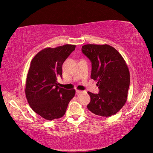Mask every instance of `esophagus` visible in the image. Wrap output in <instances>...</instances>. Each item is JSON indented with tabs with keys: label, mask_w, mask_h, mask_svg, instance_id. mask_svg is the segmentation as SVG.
Instances as JSON below:
<instances>
[{
	"label": "esophagus",
	"mask_w": 153,
	"mask_h": 153,
	"mask_svg": "<svg viewBox=\"0 0 153 153\" xmlns=\"http://www.w3.org/2000/svg\"><path fill=\"white\" fill-rule=\"evenodd\" d=\"M84 91H81V90H76V93H83Z\"/></svg>",
	"instance_id": "34e87169"
}]
</instances>
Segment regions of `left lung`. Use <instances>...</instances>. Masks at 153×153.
I'll return each instance as SVG.
<instances>
[{
  "label": "left lung",
  "instance_id": "obj_1",
  "mask_svg": "<svg viewBox=\"0 0 153 153\" xmlns=\"http://www.w3.org/2000/svg\"><path fill=\"white\" fill-rule=\"evenodd\" d=\"M82 53L92 63L91 78L97 81L99 93L87 92V108L96 115L112 116L124 106L130 82L128 67L118 51L108 45H83Z\"/></svg>",
  "mask_w": 153,
  "mask_h": 153
}]
</instances>
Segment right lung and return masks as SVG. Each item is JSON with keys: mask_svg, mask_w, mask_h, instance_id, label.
Here are the masks:
<instances>
[{"mask_svg": "<svg viewBox=\"0 0 153 153\" xmlns=\"http://www.w3.org/2000/svg\"><path fill=\"white\" fill-rule=\"evenodd\" d=\"M76 45H64L45 48L31 62L25 93L27 102L35 112L48 120L60 118L68 103L75 95V89L59 87L57 77H62L64 62L75 50Z\"/></svg>", "mask_w": 153, "mask_h": 153, "instance_id": "add662e5", "label": "right lung"}]
</instances>
